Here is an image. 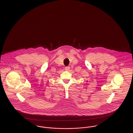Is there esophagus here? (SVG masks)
<instances>
[{
	"label": "esophagus",
	"mask_w": 133,
	"mask_h": 133,
	"mask_svg": "<svg viewBox=\"0 0 133 133\" xmlns=\"http://www.w3.org/2000/svg\"><path fill=\"white\" fill-rule=\"evenodd\" d=\"M65 70H69L70 69V67L69 66H66V67H65Z\"/></svg>",
	"instance_id": "34e87169"
}]
</instances>
